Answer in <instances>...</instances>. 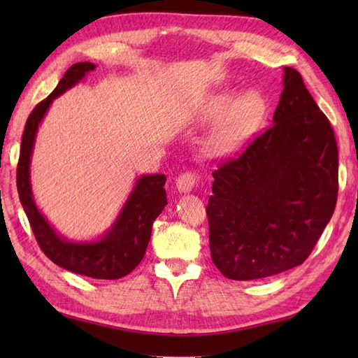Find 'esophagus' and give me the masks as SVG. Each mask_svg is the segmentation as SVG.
I'll return each mask as SVG.
<instances>
[{
  "mask_svg": "<svg viewBox=\"0 0 358 358\" xmlns=\"http://www.w3.org/2000/svg\"><path fill=\"white\" fill-rule=\"evenodd\" d=\"M199 181H200L199 180V175H196L192 171H187V172H183V173L178 175L177 187H178L180 192L187 194V192L194 191V189L196 187V185H199Z\"/></svg>",
  "mask_w": 358,
  "mask_h": 358,
  "instance_id": "1",
  "label": "esophagus"
}]
</instances>
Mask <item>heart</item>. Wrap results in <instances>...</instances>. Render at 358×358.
<instances>
[{"label": "heart", "mask_w": 358, "mask_h": 358, "mask_svg": "<svg viewBox=\"0 0 358 358\" xmlns=\"http://www.w3.org/2000/svg\"><path fill=\"white\" fill-rule=\"evenodd\" d=\"M223 124L220 126L210 140V150L214 154H224L234 149L245 138L250 129L254 127L264 112L263 98L250 92L241 96L237 101V96L232 94L217 95L204 106L201 110L203 121H217L229 113Z\"/></svg>", "instance_id": "1"}]
</instances>
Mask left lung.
Here are the masks:
<instances>
[{"instance_id":"left-lung-1","label":"left lung","mask_w":358,"mask_h":358,"mask_svg":"<svg viewBox=\"0 0 358 358\" xmlns=\"http://www.w3.org/2000/svg\"><path fill=\"white\" fill-rule=\"evenodd\" d=\"M272 121L212 172L210 257L231 280L264 278L301 264L336 209V135L292 67L283 69Z\"/></svg>"}]
</instances>
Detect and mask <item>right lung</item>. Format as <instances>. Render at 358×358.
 <instances>
[{
  "instance_id": "obj_1",
  "label": "right lung",
  "mask_w": 358,
  "mask_h": 358,
  "mask_svg": "<svg viewBox=\"0 0 358 358\" xmlns=\"http://www.w3.org/2000/svg\"><path fill=\"white\" fill-rule=\"evenodd\" d=\"M95 69V64L85 62L71 66L59 80L53 92L35 106L26 121L21 138L20 159L17 167V187L20 201L24 208L30 227L43 252L50 260L80 275L117 280L131 273L143 260L146 252L152 224L167 204L163 173L143 175L136 180L132 194L121 209L115 223L100 240L90 243H73L53 231L48 220L38 210L30 187V157L38 126L57 96L77 85L86 73Z\"/></svg>"
}]
</instances>
